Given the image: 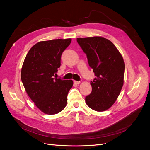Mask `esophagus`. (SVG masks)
<instances>
[{
	"label": "esophagus",
	"mask_w": 150,
	"mask_h": 150,
	"mask_svg": "<svg viewBox=\"0 0 150 150\" xmlns=\"http://www.w3.org/2000/svg\"><path fill=\"white\" fill-rule=\"evenodd\" d=\"M74 83L76 85H79L81 83V82L80 81H74Z\"/></svg>",
	"instance_id": "34e87169"
}]
</instances>
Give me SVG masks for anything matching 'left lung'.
Segmentation results:
<instances>
[{
	"mask_svg": "<svg viewBox=\"0 0 150 150\" xmlns=\"http://www.w3.org/2000/svg\"><path fill=\"white\" fill-rule=\"evenodd\" d=\"M76 40L96 76L90 82L92 91L86 102L94 111H106L115 103L123 86V58L114 44L103 37L79 38Z\"/></svg>",
	"mask_w": 150,
	"mask_h": 150,
	"instance_id": "obj_1",
	"label": "left lung"
}]
</instances>
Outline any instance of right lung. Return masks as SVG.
Returning <instances> with one entry per match:
<instances>
[{
    "instance_id": "obj_1",
    "label": "right lung",
    "mask_w": 150,
    "mask_h": 150,
    "mask_svg": "<svg viewBox=\"0 0 150 150\" xmlns=\"http://www.w3.org/2000/svg\"><path fill=\"white\" fill-rule=\"evenodd\" d=\"M71 39H53L38 42L27 54L21 79L26 93L42 112L56 114L66 106L72 80L56 77L61 56Z\"/></svg>"
}]
</instances>
